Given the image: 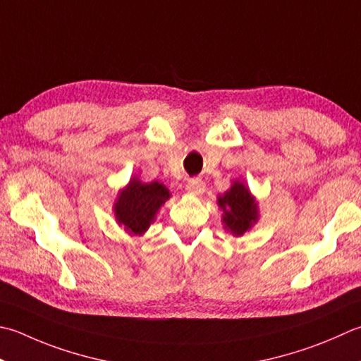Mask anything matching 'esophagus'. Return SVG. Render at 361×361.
I'll use <instances>...</instances> for the list:
<instances>
[{"label":"esophagus","mask_w":361,"mask_h":361,"mask_svg":"<svg viewBox=\"0 0 361 361\" xmlns=\"http://www.w3.org/2000/svg\"><path fill=\"white\" fill-rule=\"evenodd\" d=\"M189 194L192 195H202L204 192V183L200 178H190L186 185Z\"/></svg>","instance_id":"obj_1"}]
</instances>
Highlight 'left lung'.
Here are the masks:
<instances>
[{
	"label": "left lung",
	"instance_id": "obj_1",
	"mask_svg": "<svg viewBox=\"0 0 361 361\" xmlns=\"http://www.w3.org/2000/svg\"><path fill=\"white\" fill-rule=\"evenodd\" d=\"M217 207L222 209L224 228L233 236H243L250 231L259 219V208L255 195L244 181L235 180L230 189L217 195Z\"/></svg>",
	"mask_w": 361,
	"mask_h": 361
}]
</instances>
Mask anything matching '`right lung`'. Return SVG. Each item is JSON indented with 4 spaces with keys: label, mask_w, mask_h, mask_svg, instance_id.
I'll return each mask as SVG.
<instances>
[{
    "label": "right lung",
    "mask_w": 361,
    "mask_h": 361,
    "mask_svg": "<svg viewBox=\"0 0 361 361\" xmlns=\"http://www.w3.org/2000/svg\"><path fill=\"white\" fill-rule=\"evenodd\" d=\"M169 199L171 190L162 183H142L137 176H133L128 185L118 190L112 204L116 222L130 236H142Z\"/></svg>",
    "instance_id": "right-lung-1"
}]
</instances>
